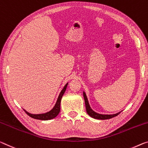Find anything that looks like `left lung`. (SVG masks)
Masks as SVG:
<instances>
[{"label": "left lung", "instance_id": "1", "mask_svg": "<svg viewBox=\"0 0 148 148\" xmlns=\"http://www.w3.org/2000/svg\"><path fill=\"white\" fill-rule=\"evenodd\" d=\"M83 95H84V101H85V104H86V111L88 112V114L90 115L91 117H92L93 119H99V120H106V119H110L111 118H113V117L116 116L121 113V112H117L116 114H99L97 113V112H95L94 111H93L92 109L90 107V105L89 104L88 98H87L86 94L85 92H83Z\"/></svg>", "mask_w": 148, "mask_h": 148}]
</instances>
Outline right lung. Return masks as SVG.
Listing matches in <instances>:
<instances>
[{"mask_svg":"<svg viewBox=\"0 0 148 148\" xmlns=\"http://www.w3.org/2000/svg\"><path fill=\"white\" fill-rule=\"evenodd\" d=\"M67 83L66 85L64 86V88L62 90V91H60L59 95H58V99L57 102L55 105V106L50 111L47 112L45 113H42V114H32L29 113V112H27L25 110H24V111L26 112V114L27 115H29L30 117H32L33 119H38V120H42V121H47V120H51V119H53L54 118H55L57 116L58 113L60 112V101H61V99L62 95H64V93L65 92L66 90L67 86H68Z\"/></svg>","mask_w":148,"mask_h":148,"instance_id":"add662e5","label":"right lung"}]
</instances>
